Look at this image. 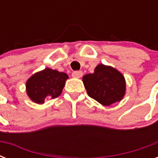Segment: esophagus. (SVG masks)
I'll return each mask as SVG.
<instances>
[{
    "label": "esophagus",
    "mask_w": 158,
    "mask_h": 158,
    "mask_svg": "<svg viewBox=\"0 0 158 158\" xmlns=\"http://www.w3.org/2000/svg\"><path fill=\"white\" fill-rule=\"evenodd\" d=\"M83 75V72L82 71H74L72 73V76L74 78H80Z\"/></svg>",
    "instance_id": "esophagus-1"
}]
</instances>
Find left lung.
Listing matches in <instances>:
<instances>
[{"label":"left lung","instance_id":"left-lung-1","mask_svg":"<svg viewBox=\"0 0 158 158\" xmlns=\"http://www.w3.org/2000/svg\"><path fill=\"white\" fill-rule=\"evenodd\" d=\"M83 82L89 96L103 106L120 101L125 95V78L110 66L98 64L94 74L83 77Z\"/></svg>","mask_w":158,"mask_h":158}]
</instances>
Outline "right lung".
<instances>
[{
  "label": "right lung",
  "instance_id": "obj_1",
  "mask_svg": "<svg viewBox=\"0 0 158 158\" xmlns=\"http://www.w3.org/2000/svg\"><path fill=\"white\" fill-rule=\"evenodd\" d=\"M67 79L65 73L47 68L33 74L27 81V94L34 102L44 103L47 99L60 95Z\"/></svg>",
  "mask_w": 158,
  "mask_h": 158
}]
</instances>
